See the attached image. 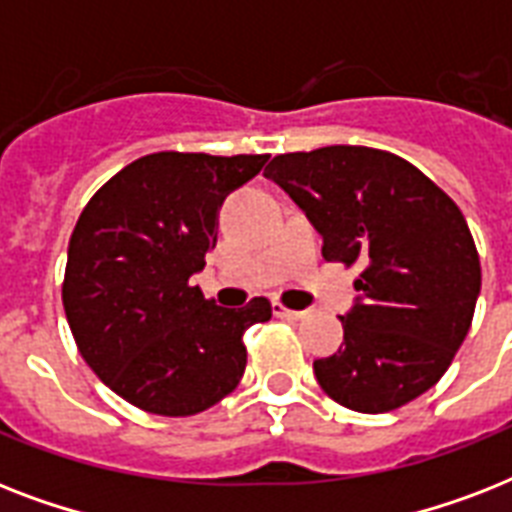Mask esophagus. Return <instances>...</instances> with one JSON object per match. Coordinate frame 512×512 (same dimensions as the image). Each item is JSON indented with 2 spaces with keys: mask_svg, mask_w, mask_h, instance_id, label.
I'll return each mask as SVG.
<instances>
[{
  "mask_svg": "<svg viewBox=\"0 0 512 512\" xmlns=\"http://www.w3.org/2000/svg\"><path fill=\"white\" fill-rule=\"evenodd\" d=\"M273 316H279V319H305V311H289L287 305L273 303Z\"/></svg>",
  "mask_w": 512,
  "mask_h": 512,
  "instance_id": "esophagus-1",
  "label": "esophagus"
}]
</instances>
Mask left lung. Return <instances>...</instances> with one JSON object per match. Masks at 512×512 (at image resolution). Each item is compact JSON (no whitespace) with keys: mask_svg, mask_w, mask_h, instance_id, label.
Instances as JSON below:
<instances>
[{"mask_svg":"<svg viewBox=\"0 0 512 512\" xmlns=\"http://www.w3.org/2000/svg\"><path fill=\"white\" fill-rule=\"evenodd\" d=\"M279 183L324 236L329 263L361 265L335 356L313 361L321 390L380 414L436 385L468 335L481 263L460 207L401 156L327 146L273 156Z\"/></svg>","mask_w":512,"mask_h":512,"instance_id":"1","label":"left lung"}]
</instances>
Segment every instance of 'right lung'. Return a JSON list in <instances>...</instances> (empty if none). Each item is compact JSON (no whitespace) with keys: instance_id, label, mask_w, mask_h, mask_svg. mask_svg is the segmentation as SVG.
Wrapping results in <instances>:
<instances>
[{"instance_id":"1","label":"right lung","mask_w":512,"mask_h":512,"mask_svg":"<svg viewBox=\"0 0 512 512\" xmlns=\"http://www.w3.org/2000/svg\"><path fill=\"white\" fill-rule=\"evenodd\" d=\"M265 162L268 154H148L76 220L63 279L68 327L92 372L143 412L191 417L239 385L244 332L271 319V303L220 308L191 276L215 247L225 196Z\"/></svg>"}]
</instances>
